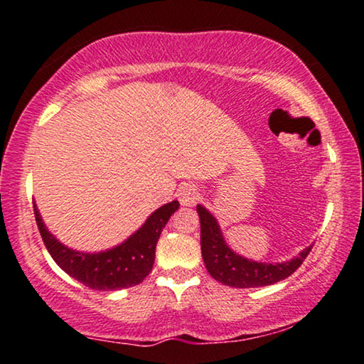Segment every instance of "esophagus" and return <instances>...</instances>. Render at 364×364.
Listing matches in <instances>:
<instances>
[{"label": "esophagus", "mask_w": 364, "mask_h": 364, "mask_svg": "<svg viewBox=\"0 0 364 364\" xmlns=\"http://www.w3.org/2000/svg\"><path fill=\"white\" fill-rule=\"evenodd\" d=\"M197 188L191 186V183H182V186L178 187V200H181L182 205L192 207L193 203L197 202Z\"/></svg>", "instance_id": "1"}]
</instances>
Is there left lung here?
Wrapping results in <instances>:
<instances>
[{"label":"left lung","mask_w":364,"mask_h":364,"mask_svg":"<svg viewBox=\"0 0 364 364\" xmlns=\"http://www.w3.org/2000/svg\"><path fill=\"white\" fill-rule=\"evenodd\" d=\"M198 218H200V248L205 267L217 282L227 287L235 288H255L267 287L285 280L293 272L298 270L303 260L311 252V247L298 253V257L290 262L282 263H262L248 260L237 255L227 242L223 240L220 225L217 218L205 207L197 205Z\"/></svg>","instance_id":"1"}]
</instances>
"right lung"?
Returning a JSON list of instances; mask_svg holds the SVG:
<instances>
[{
	"label": "right lung",
	"instance_id": "1",
	"mask_svg": "<svg viewBox=\"0 0 364 364\" xmlns=\"http://www.w3.org/2000/svg\"><path fill=\"white\" fill-rule=\"evenodd\" d=\"M177 208V200L166 203L152 215H149L144 225L121 245L99 253L73 250L56 240V237L44 225L36 203H34V217L49 255L69 277L92 290L112 291L139 285L151 273L156 260L159 237Z\"/></svg>",
	"mask_w": 364,
	"mask_h": 364
}]
</instances>
